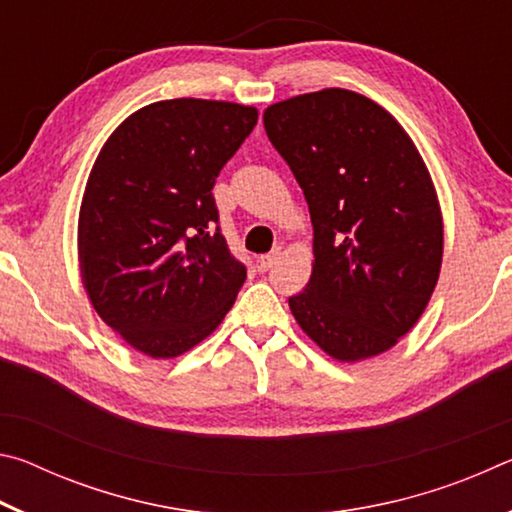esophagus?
I'll use <instances>...</instances> for the list:
<instances>
[{"instance_id": "esophagus-1", "label": "esophagus", "mask_w": 512, "mask_h": 512, "mask_svg": "<svg viewBox=\"0 0 512 512\" xmlns=\"http://www.w3.org/2000/svg\"><path fill=\"white\" fill-rule=\"evenodd\" d=\"M277 257H280V248H275L273 253H266V255H262L257 259L259 262V268H262V271H268V268H273V264L277 262Z\"/></svg>"}]
</instances>
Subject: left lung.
Wrapping results in <instances>:
<instances>
[{"label": "left lung", "mask_w": 512, "mask_h": 512, "mask_svg": "<svg viewBox=\"0 0 512 512\" xmlns=\"http://www.w3.org/2000/svg\"><path fill=\"white\" fill-rule=\"evenodd\" d=\"M314 225V271L289 298L329 357L359 361L418 323L443 262V219L404 128L357 92L329 88L264 112Z\"/></svg>", "instance_id": "left-lung-1"}]
</instances>
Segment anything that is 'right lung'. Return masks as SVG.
I'll use <instances>...</instances> for the list:
<instances>
[{
    "mask_svg": "<svg viewBox=\"0 0 512 512\" xmlns=\"http://www.w3.org/2000/svg\"><path fill=\"white\" fill-rule=\"evenodd\" d=\"M255 124L257 110L239 103L158 101L94 162L79 216L85 291L106 325L153 359L212 334L246 282L212 187Z\"/></svg>",
    "mask_w": 512,
    "mask_h": 512,
    "instance_id": "right-lung-1",
    "label": "right lung"
}]
</instances>
